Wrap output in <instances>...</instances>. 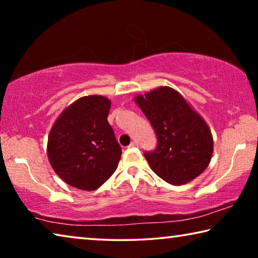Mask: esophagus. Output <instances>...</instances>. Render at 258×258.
Returning a JSON list of instances; mask_svg holds the SVG:
<instances>
[{
    "label": "esophagus",
    "mask_w": 258,
    "mask_h": 258,
    "mask_svg": "<svg viewBox=\"0 0 258 258\" xmlns=\"http://www.w3.org/2000/svg\"><path fill=\"white\" fill-rule=\"evenodd\" d=\"M138 146H139L138 142H137V141H133L128 147H130V148H134V147H138Z\"/></svg>",
    "instance_id": "esophagus-1"
}]
</instances>
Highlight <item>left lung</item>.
Instances as JSON below:
<instances>
[{
    "label": "left lung",
    "instance_id": "left-lung-1",
    "mask_svg": "<svg viewBox=\"0 0 258 258\" xmlns=\"http://www.w3.org/2000/svg\"><path fill=\"white\" fill-rule=\"evenodd\" d=\"M157 135V148L145 152L157 175L169 184L182 185L207 168L213 155V137L206 121L172 87L135 98Z\"/></svg>",
    "mask_w": 258,
    "mask_h": 258
}]
</instances>
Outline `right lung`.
<instances>
[{
  "instance_id": "1",
  "label": "right lung",
  "mask_w": 258,
  "mask_h": 258,
  "mask_svg": "<svg viewBox=\"0 0 258 258\" xmlns=\"http://www.w3.org/2000/svg\"><path fill=\"white\" fill-rule=\"evenodd\" d=\"M110 100L90 95L76 100L52 126L47 157L61 180L93 191L116 171L121 148L108 123Z\"/></svg>"
}]
</instances>
